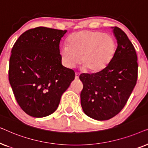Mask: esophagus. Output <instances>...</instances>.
Listing matches in <instances>:
<instances>
[{
    "instance_id": "obj_1",
    "label": "esophagus",
    "mask_w": 148,
    "mask_h": 148,
    "mask_svg": "<svg viewBox=\"0 0 148 148\" xmlns=\"http://www.w3.org/2000/svg\"><path fill=\"white\" fill-rule=\"evenodd\" d=\"M79 77V73H75V79H78Z\"/></svg>"
}]
</instances>
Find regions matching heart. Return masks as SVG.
<instances>
[{"mask_svg": "<svg viewBox=\"0 0 148 148\" xmlns=\"http://www.w3.org/2000/svg\"><path fill=\"white\" fill-rule=\"evenodd\" d=\"M116 49V42L109 34L83 30L72 34L68 38L67 46L60 48L59 53L62 63L66 67L73 68L82 60L84 68L97 73L110 64Z\"/></svg>", "mask_w": 148, "mask_h": 148, "instance_id": "heart-1", "label": "heart"}]
</instances>
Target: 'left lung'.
<instances>
[{
	"instance_id": "8db88e82",
	"label": "left lung",
	"mask_w": 148,
	"mask_h": 148,
	"mask_svg": "<svg viewBox=\"0 0 148 148\" xmlns=\"http://www.w3.org/2000/svg\"><path fill=\"white\" fill-rule=\"evenodd\" d=\"M117 41L116 53L104 69L79 76L84 84L81 104L87 116L97 121L108 120L122 110L137 79V57L126 34L112 27Z\"/></svg>"
}]
</instances>
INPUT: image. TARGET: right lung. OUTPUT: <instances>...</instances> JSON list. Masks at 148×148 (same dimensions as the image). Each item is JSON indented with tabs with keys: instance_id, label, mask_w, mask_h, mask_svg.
Here are the masks:
<instances>
[{
	"instance_id": "obj_1",
	"label": "right lung",
	"mask_w": 148,
	"mask_h": 148,
	"mask_svg": "<svg viewBox=\"0 0 148 148\" xmlns=\"http://www.w3.org/2000/svg\"><path fill=\"white\" fill-rule=\"evenodd\" d=\"M66 33L38 27L22 34L12 48L9 83L17 103L29 116L52 114L74 80L73 70L64 67L60 57V42Z\"/></svg>"
}]
</instances>
